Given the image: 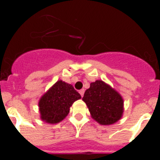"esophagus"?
<instances>
[{"instance_id":"34e87169","label":"esophagus","mask_w":160,"mask_h":160,"mask_svg":"<svg viewBox=\"0 0 160 160\" xmlns=\"http://www.w3.org/2000/svg\"><path fill=\"white\" fill-rule=\"evenodd\" d=\"M84 92H85L84 89H82V90H79V94H81L82 97H83V95H84Z\"/></svg>"}]
</instances>
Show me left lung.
<instances>
[{
    "label": "left lung",
    "mask_w": 160,
    "mask_h": 160,
    "mask_svg": "<svg viewBox=\"0 0 160 160\" xmlns=\"http://www.w3.org/2000/svg\"><path fill=\"white\" fill-rule=\"evenodd\" d=\"M91 118L101 125H112L121 119L124 111L122 95L102 80L90 83L82 98Z\"/></svg>",
    "instance_id": "1"
}]
</instances>
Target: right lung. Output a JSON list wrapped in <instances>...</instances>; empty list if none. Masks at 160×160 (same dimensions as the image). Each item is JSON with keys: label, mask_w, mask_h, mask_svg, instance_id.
Listing matches in <instances>:
<instances>
[{"label": "right lung", "mask_w": 160, "mask_h": 160, "mask_svg": "<svg viewBox=\"0 0 160 160\" xmlns=\"http://www.w3.org/2000/svg\"><path fill=\"white\" fill-rule=\"evenodd\" d=\"M81 98L71 84L58 80L38 102L41 119L46 123H58L67 116L72 104Z\"/></svg>", "instance_id": "1"}]
</instances>
